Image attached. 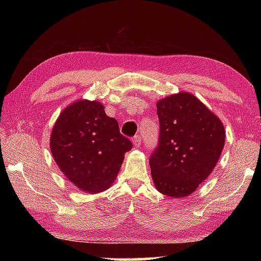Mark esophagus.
<instances>
[{"label": "esophagus", "mask_w": 261, "mask_h": 261, "mask_svg": "<svg viewBox=\"0 0 261 261\" xmlns=\"http://www.w3.org/2000/svg\"><path fill=\"white\" fill-rule=\"evenodd\" d=\"M132 142H134V145H135V147H140V145H141V137L140 136H135L134 137V139H132Z\"/></svg>", "instance_id": "esophagus-1"}]
</instances>
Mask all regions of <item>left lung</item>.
<instances>
[{
    "instance_id": "left-lung-1",
    "label": "left lung",
    "mask_w": 261,
    "mask_h": 261,
    "mask_svg": "<svg viewBox=\"0 0 261 261\" xmlns=\"http://www.w3.org/2000/svg\"><path fill=\"white\" fill-rule=\"evenodd\" d=\"M158 145L149 165L157 190L170 197H185L212 173L223 150L222 122L190 93L157 102Z\"/></svg>"
}]
</instances>
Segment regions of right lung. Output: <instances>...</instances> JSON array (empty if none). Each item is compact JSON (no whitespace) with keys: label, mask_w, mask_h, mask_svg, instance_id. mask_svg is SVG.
<instances>
[{"label":"right lung","mask_w":261,"mask_h":261,"mask_svg":"<svg viewBox=\"0 0 261 261\" xmlns=\"http://www.w3.org/2000/svg\"><path fill=\"white\" fill-rule=\"evenodd\" d=\"M132 142L120 134L118 121L96 101L75 102L54 125L50 150L64 175L82 191L98 193L115 180Z\"/></svg>","instance_id":"right-lung-1"}]
</instances>
